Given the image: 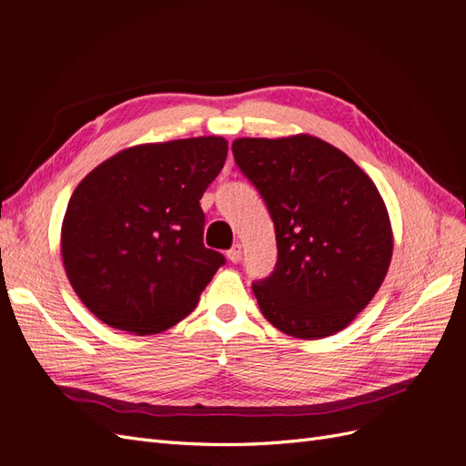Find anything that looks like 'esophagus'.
I'll return each instance as SVG.
<instances>
[{
  "label": "esophagus",
  "mask_w": 466,
  "mask_h": 466,
  "mask_svg": "<svg viewBox=\"0 0 466 466\" xmlns=\"http://www.w3.org/2000/svg\"><path fill=\"white\" fill-rule=\"evenodd\" d=\"M243 257V250H241V245H233L229 250H228V258L231 262H238Z\"/></svg>",
  "instance_id": "esophagus-1"
}]
</instances>
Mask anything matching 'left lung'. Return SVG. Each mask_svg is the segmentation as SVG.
Segmentation results:
<instances>
[{"label":"left lung","mask_w":466,"mask_h":466,"mask_svg":"<svg viewBox=\"0 0 466 466\" xmlns=\"http://www.w3.org/2000/svg\"><path fill=\"white\" fill-rule=\"evenodd\" d=\"M235 163L270 211L276 270L252 284L278 330L317 340L370 305L392 258V229L375 182L320 137H238Z\"/></svg>","instance_id":"obj_1"}]
</instances>
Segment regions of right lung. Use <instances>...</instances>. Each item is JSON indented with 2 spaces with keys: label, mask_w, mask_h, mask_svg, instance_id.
<instances>
[{
  "label": "right lung",
  "mask_w": 466,
  "mask_h": 466,
  "mask_svg": "<svg viewBox=\"0 0 466 466\" xmlns=\"http://www.w3.org/2000/svg\"><path fill=\"white\" fill-rule=\"evenodd\" d=\"M228 149L221 136L142 144L79 182L62 221V260L98 320L146 336L194 311L225 264L202 243L200 200Z\"/></svg>",
  "instance_id": "right-lung-1"
}]
</instances>
